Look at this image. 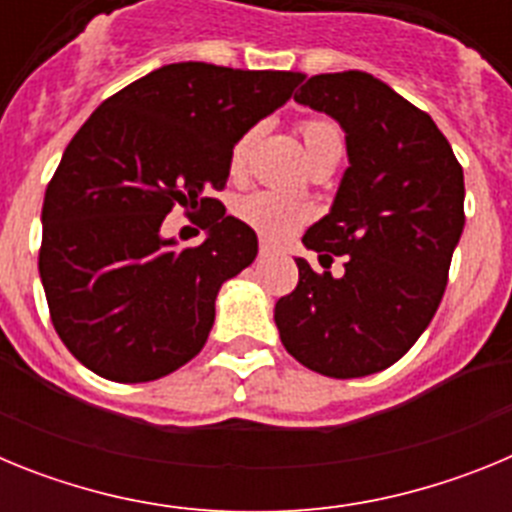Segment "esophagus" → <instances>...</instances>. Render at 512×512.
Listing matches in <instances>:
<instances>
[{
	"label": "esophagus",
	"instance_id": "34e87169",
	"mask_svg": "<svg viewBox=\"0 0 512 512\" xmlns=\"http://www.w3.org/2000/svg\"><path fill=\"white\" fill-rule=\"evenodd\" d=\"M271 253H274V248H271L269 243H261V248H259V256H261V259H266V256H271Z\"/></svg>",
	"mask_w": 512,
	"mask_h": 512
}]
</instances>
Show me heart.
Listing matches in <instances>:
<instances>
[{
    "label": "heart",
    "mask_w": 512,
    "mask_h": 512,
    "mask_svg": "<svg viewBox=\"0 0 512 512\" xmlns=\"http://www.w3.org/2000/svg\"><path fill=\"white\" fill-rule=\"evenodd\" d=\"M253 138H256V130H248L243 138H238V143L230 151V169H233V174H241L246 169ZM302 138H305V148L310 158L315 153L325 151V148L343 146L341 130L328 120L305 122L302 125ZM235 215L241 217L246 225H251L256 233L269 238V241H284V238H289V235L305 223L307 217H310V210L302 202L292 200V197L269 192V189H259V192L243 194L241 200L235 202Z\"/></svg>",
    "instance_id": "b5f03b06"
}]
</instances>
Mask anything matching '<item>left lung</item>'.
Listing matches in <instances>:
<instances>
[{
  "mask_svg": "<svg viewBox=\"0 0 512 512\" xmlns=\"http://www.w3.org/2000/svg\"><path fill=\"white\" fill-rule=\"evenodd\" d=\"M295 102L346 135L336 200L302 235L320 264L346 256V271L315 274L297 256L300 282L277 302L274 323L312 372L377 374L408 354L436 315L464 230V171L436 122L377 76L318 74Z\"/></svg>",
  "mask_w": 512,
  "mask_h": 512,
  "instance_id": "8db88e82",
  "label": "left lung"
}]
</instances>
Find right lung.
Returning <instances> with one entry per match:
<instances>
[{
  "label": "right lung",
  "instance_id": "obj_1",
  "mask_svg": "<svg viewBox=\"0 0 512 512\" xmlns=\"http://www.w3.org/2000/svg\"><path fill=\"white\" fill-rule=\"evenodd\" d=\"M302 79L169 63L81 125L45 189L38 266L58 336L87 369L153 382L200 354L217 292L259 253L256 233L202 194L225 187L238 138ZM176 201L211 210L197 249L160 235Z\"/></svg>",
  "mask_w": 512,
  "mask_h": 512
}]
</instances>
